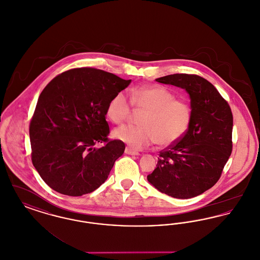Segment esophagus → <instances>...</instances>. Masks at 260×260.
Listing matches in <instances>:
<instances>
[{"label": "esophagus", "mask_w": 260, "mask_h": 260, "mask_svg": "<svg viewBox=\"0 0 260 260\" xmlns=\"http://www.w3.org/2000/svg\"><path fill=\"white\" fill-rule=\"evenodd\" d=\"M124 153H125V154H127V155H133V156H138V155H139V152L135 151V150H133L132 148H128V147H126V148H125V150H124Z\"/></svg>", "instance_id": "1"}]
</instances>
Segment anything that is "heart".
I'll use <instances>...</instances> for the list:
<instances>
[{
  "mask_svg": "<svg viewBox=\"0 0 260 260\" xmlns=\"http://www.w3.org/2000/svg\"><path fill=\"white\" fill-rule=\"evenodd\" d=\"M131 101L124 92L116 93L108 103L107 116L115 124L128 118L132 104L146 112L139 126L123 125L113 132L115 138L134 149H143L158 143L166 147L184 136L191 122L189 104L175 99L173 93L160 86H143L131 90Z\"/></svg>",
  "mask_w": 260,
  "mask_h": 260,
  "instance_id": "1",
  "label": "heart"
}]
</instances>
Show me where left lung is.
<instances>
[{"label":"left lung","mask_w":260,"mask_h":260,"mask_svg":"<svg viewBox=\"0 0 260 260\" xmlns=\"http://www.w3.org/2000/svg\"><path fill=\"white\" fill-rule=\"evenodd\" d=\"M156 81L185 89L191 122L184 136L160 152L147 180L173 198H193L220 178L232 152L233 115L218 90L200 76L168 75Z\"/></svg>","instance_id":"left-lung-1"}]
</instances>
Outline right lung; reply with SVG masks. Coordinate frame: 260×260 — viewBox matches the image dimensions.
<instances>
[{"label":"right lung","mask_w":260,"mask_h":260,"mask_svg":"<svg viewBox=\"0 0 260 260\" xmlns=\"http://www.w3.org/2000/svg\"><path fill=\"white\" fill-rule=\"evenodd\" d=\"M131 82L95 68H76L43 89L29 135L33 166L51 189L77 197L106 181L125 148L107 137V106ZM99 143L105 145L98 149Z\"/></svg>","instance_id":"add662e5"}]
</instances>
